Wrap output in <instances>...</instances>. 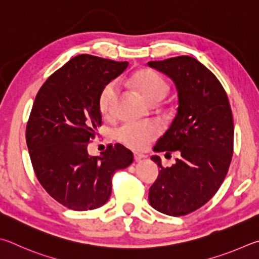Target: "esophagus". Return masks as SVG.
<instances>
[{
    "mask_svg": "<svg viewBox=\"0 0 259 259\" xmlns=\"http://www.w3.org/2000/svg\"><path fill=\"white\" fill-rule=\"evenodd\" d=\"M143 158H146V156L143 155V153H140V152H134V159L135 161H141Z\"/></svg>",
    "mask_w": 259,
    "mask_h": 259,
    "instance_id": "esophagus-1",
    "label": "esophagus"
}]
</instances>
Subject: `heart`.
Segmentation results:
<instances>
[{"label":"heart","instance_id":"heart-1","mask_svg":"<svg viewBox=\"0 0 259 259\" xmlns=\"http://www.w3.org/2000/svg\"><path fill=\"white\" fill-rule=\"evenodd\" d=\"M131 85L150 103H157L164 99L169 86L162 77L150 68H144L134 72L130 79ZM118 97V86L115 81H109L102 88L99 95V109L102 116H112L113 104ZM160 133V127L155 121L126 122L115 132L116 139L126 147L142 150L146 149Z\"/></svg>","mask_w":259,"mask_h":259}]
</instances>
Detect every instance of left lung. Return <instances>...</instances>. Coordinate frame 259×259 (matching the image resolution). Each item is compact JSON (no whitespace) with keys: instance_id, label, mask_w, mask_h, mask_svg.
Wrapping results in <instances>:
<instances>
[{"instance_id":"obj_1","label":"left lung","mask_w":259,"mask_h":259,"mask_svg":"<svg viewBox=\"0 0 259 259\" xmlns=\"http://www.w3.org/2000/svg\"><path fill=\"white\" fill-rule=\"evenodd\" d=\"M148 65L170 77L179 93L178 113L153 150L180 155L171 167H162L159 156L151 157L160 170L149 202L162 214L188 215L215 196L228 174L232 111L221 81L197 59L181 56Z\"/></svg>"}]
</instances>
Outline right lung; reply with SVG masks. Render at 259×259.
<instances>
[{"mask_svg":"<svg viewBox=\"0 0 259 259\" xmlns=\"http://www.w3.org/2000/svg\"><path fill=\"white\" fill-rule=\"evenodd\" d=\"M128 62L79 54L45 80L31 108L26 142L38 182L54 200L72 210L103 206L118 169L133 162V153L116 143L101 156L88 146L102 124L99 95Z\"/></svg>","mask_w":259,"mask_h":259,"instance_id":"right-lung-1","label":"right lung"}]
</instances>
